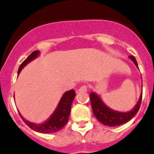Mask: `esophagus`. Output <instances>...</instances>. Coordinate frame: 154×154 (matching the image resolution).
<instances>
[{
    "label": "esophagus",
    "mask_w": 154,
    "mask_h": 154,
    "mask_svg": "<svg viewBox=\"0 0 154 154\" xmlns=\"http://www.w3.org/2000/svg\"><path fill=\"white\" fill-rule=\"evenodd\" d=\"M87 88H88V86H87L86 85H83V86L80 87V88H79V91H86Z\"/></svg>",
    "instance_id": "esophagus-1"
}]
</instances>
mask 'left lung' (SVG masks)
Listing matches in <instances>:
<instances>
[{"label": "left lung", "instance_id": "8db88e82", "mask_svg": "<svg viewBox=\"0 0 154 154\" xmlns=\"http://www.w3.org/2000/svg\"><path fill=\"white\" fill-rule=\"evenodd\" d=\"M129 58L134 63L136 67L139 68L137 62L133 56H129ZM142 98V92L137 103L133 109L127 112H122L115 111L106 106L101 99L99 97V96L94 92H91L90 94L91 109L94 116L100 123L109 127H116V126L122 125L131 120L136 116L140 108Z\"/></svg>", "mask_w": 154, "mask_h": 154}]
</instances>
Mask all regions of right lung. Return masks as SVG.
<instances>
[{"mask_svg": "<svg viewBox=\"0 0 154 154\" xmlns=\"http://www.w3.org/2000/svg\"><path fill=\"white\" fill-rule=\"evenodd\" d=\"M38 55H39V51H33L21 64L19 68H18V75L24 66H27L29 62L36 58ZM74 97H75V91H74V89H71L70 91L65 92L55 111L51 115V117L45 122L42 124L38 125V124L29 122L26 119H24L20 113L19 115L21 119H23L24 123L32 130L42 133H54V132L62 130L64 127V126L67 124L70 112H71V104H72Z\"/></svg>", "mask_w": 154, "mask_h": 154, "instance_id": "obj_1", "label": "right lung"}]
</instances>
